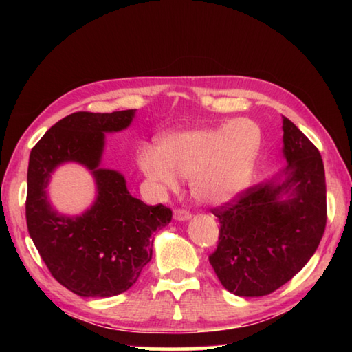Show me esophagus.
<instances>
[{
	"mask_svg": "<svg viewBox=\"0 0 352 352\" xmlns=\"http://www.w3.org/2000/svg\"><path fill=\"white\" fill-rule=\"evenodd\" d=\"M190 217H192V214H190L189 211H184V210L174 211V219L178 220V222H186V220H189Z\"/></svg>",
	"mask_w": 352,
	"mask_h": 352,
	"instance_id": "34e87169",
	"label": "esophagus"
}]
</instances>
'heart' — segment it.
I'll return each instance as SVG.
<instances>
[{
	"mask_svg": "<svg viewBox=\"0 0 352 352\" xmlns=\"http://www.w3.org/2000/svg\"><path fill=\"white\" fill-rule=\"evenodd\" d=\"M261 146L258 124L239 118L220 127L166 133L158 141V151L141 147L136 162L158 194L175 190L178 177H184L201 204L222 205L252 184Z\"/></svg>",
	"mask_w": 352,
	"mask_h": 352,
	"instance_id": "1",
	"label": "heart"
}]
</instances>
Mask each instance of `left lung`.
Listing matches in <instances>:
<instances>
[{
	"label": "left lung",
	"instance_id": "1",
	"mask_svg": "<svg viewBox=\"0 0 352 352\" xmlns=\"http://www.w3.org/2000/svg\"><path fill=\"white\" fill-rule=\"evenodd\" d=\"M287 166L276 180L248 188L214 208L219 245L210 264L223 287L237 296H264L290 281L323 237L324 166L318 148L283 116Z\"/></svg>",
	"mask_w": 352,
	"mask_h": 352
}]
</instances>
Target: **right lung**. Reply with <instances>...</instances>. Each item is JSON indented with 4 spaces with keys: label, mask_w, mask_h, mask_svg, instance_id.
Returning <instances> with one entry per match:
<instances>
[{
    "label": "right lung",
    "mask_w": 352,
    "mask_h": 352,
    "mask_svg": "<svg viewBox=\"0 0 352 352\" xmlns=\"http://www.w3.org/2000/svg\"><path fill=\"white\" fill-rule=\"evenodd\" d=\"M135 111L73 113L47 130L29 157V236L51 275L79 296H115L132 287L152 259V234L172 220L169 208L135 199L121 172L100 168L105 133L127 129ZM65 162L83 165L97 184V199L79 217L60 214L47 197L50 175Z\"/></svg>",
    "instance_id": "obj_1"
}]
</instances>
